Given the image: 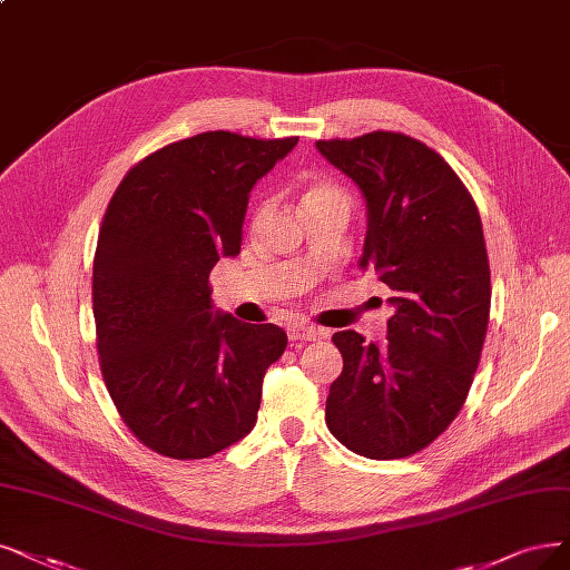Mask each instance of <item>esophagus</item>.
<instances>
[{
    "instance_id": "1",
    "label": "esophagus",
    "mask_w": 570,
    "mask_h": 570,
    "mask_svg": "<svg viewBox=\"0 0 570 570\" xmlns=\"http://www.w3.org/2000/svg\"><path fill=\"white\" fill-rule=\"evenodd\" d=\"M324 335L322 328L317 326H309V324H293L288 328V341L291 343H298V341H320Z\"/></svg>"
}]
</instances>
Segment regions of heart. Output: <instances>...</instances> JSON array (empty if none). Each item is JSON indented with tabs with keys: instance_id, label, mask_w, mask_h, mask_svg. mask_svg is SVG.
Instances as JSON below:
<instances>
[{
	"instance_id": "obj_1",
	"label": "heart",
	"mask_w": 570,
	"mask_h": 570,
	"mask_svg": "<svg viewBox=\"0 0 570 570\" xmlns=\"http://www.w3.org/2000/svg\"><path fill=\"white\" fill-rule=\"evenodd\" d=\"M320 204H345L347 206V195L331 180H312L303 195V206L307 208V206H320Z\"/></svg>"
}]
</instances>
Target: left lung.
<instances>
[{
	"instance_id": "8db88e82",
	"label": "left lung",
	"mask_w": 570,
	"mask_h": 570,
	"mask_svg": "<svg viewBox=\"0 0 570 570\" xmlns=\"http://www.w3.org/2000/svg\"><path fill=\"white\" fill-rule=\"evenodd\" d=\"M326 161L366 202L360 267L390 286L387 343L333 333L343 373L326 399V425L373 460L430 446L462 409L489 328L491 269L476 204L425 142L373 131L317 140Z\"/></svg>"
}]
</instances>
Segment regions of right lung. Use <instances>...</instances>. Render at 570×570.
<instances>
[{"label": "right lung", "mask_w": 570, "mask_h": 570, "mask_svg": "<svg viewBox=\"0 0 570 570\" xmlns=\"http://www.w3.org/2000/svg\"><path fill=\"white\" fill-rule=\"evenodd\" d=\"M296 145L229 131L171 142L124 176L105 210L94 258L100 371L126 428L155 453L208 458L256 425L286 333L214 309L208 274L242 250L253 185Z\"/></svg>", "instance_id": "1"}]
</instances>
